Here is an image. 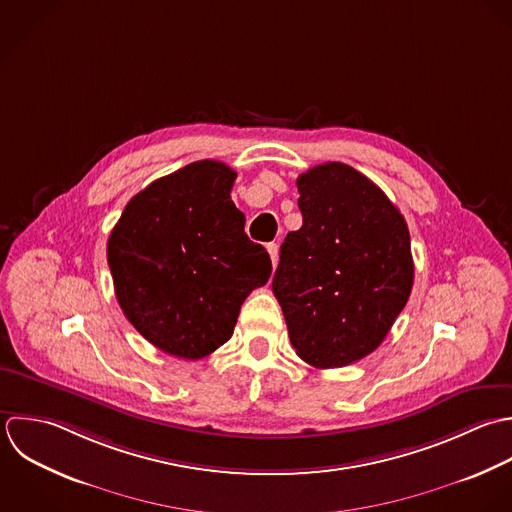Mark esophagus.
Masks as SVG:
<instances>
[{
  "label": "esophagus",
  "instance_id": "obj_1",
  "mask_svg": "<svg viewBox=\"0 0 512 512\" xmlns=\"http://www.w3.org/2000/svg\"><path fill=\"white\" fill-rule=\"evenodd\" d=\"M267 251H269V257H271L273 267H277V263H279V245H277V243H269V245H267Z\"/></svg>",
  "mask_w": 512,
  "mask_h": 512
}]
</instances>
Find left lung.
<instances>
[{"label":"left lung","instance_id":"left-lung-1","mask_svg":"<svg viewBox=\"0 0 512 512\" xmlns=\"http://www.w3.org/2000/svg\"><path fill=\"white\" fill-rule=\"evenodd\" d=\"M303 225L287 233L273 277L291 345L317 369L373 353L415 277L409 227L357 169L331 161L297 179Z\"/></svg>","mask_w":512,"mask_h":512}]
</instances>
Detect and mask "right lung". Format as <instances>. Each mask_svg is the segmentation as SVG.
I'll use <instances>...</instances> for the list:
<instances>
[{
	"label": "right lung",
	"instance_id": "add662e5",
	"mask_svg": "<svg viewBox=\"0 0 512 512\" xmlns=\"http://www.w3.org/2000/svg\"><path fill=\"white\" fill-rule=\"evenodd\" d=\"M237 173L195 161L139 191L107 241L117 303L157 349L203 359L233 335L249 293L271 277L263 245L231 201Z\"/></svg>",
	"mask_w": 512,
	"mask_h": 512
}]
</instances>
